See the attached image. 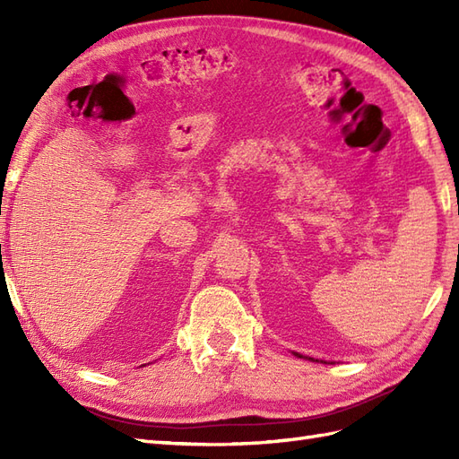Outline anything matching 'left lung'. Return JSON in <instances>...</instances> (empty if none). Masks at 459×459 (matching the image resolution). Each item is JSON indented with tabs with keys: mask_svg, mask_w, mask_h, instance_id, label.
I'll return each instance as SVG.
<instances>
[{
	"mask_svg": "<svg viewBox=\"0 0 459 459\" xmlns=\"http://www.w3.org/2000/svg\"><path fill=\"white\" fill-rule=\"evenodd\" d=\"M293 354H295V356H297V358H307V356H300V354H299V352H293ZM308 359H312V362H314V358H308ZM316 362H317V359H316Z\"/></svg>",
	"mask_w": 459,
	"mask_h": 459,
	"instance_id": "8db88e82",
	"label": "left lung"
}]
</instances>
